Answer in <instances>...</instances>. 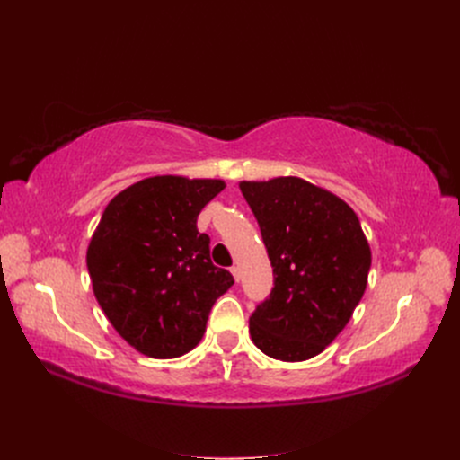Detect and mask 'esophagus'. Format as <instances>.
<instances>
[{
	"label": "esophagus",
	"instance_id": "obj_1",
	"mask_svg": "<svg viewBox=\"0 0 460 460\" xmlns=\"http://www.w3.org/2000/svg\"><path fill=\"white\" fill-rule=\"evenodd\" d=\"M230 272H232V276H234V280L240 282V269H238V267H232Z\"/></svg>",
	"mask_w": 460,
	"mask_h": 460
}]
</instances>
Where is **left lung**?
Here are the masks:
<instances>
[{
    "label": "left lung",
    "instance_id": "1",
    "mask_svg": "<svg viewBox=\"0 0 460 460\" xmlns=\"http://www.w3.org/2000/svg\"><path fill=\"white\" fill-rule=\"evenodd\" d=\"M259 222L274 288L249 316L259 349L286 363L323 353L363 299L372 253L353 208L297 176L240 182Z\"/></svg>",
    "mask_w": 460,
    "mask_h": 460
}]
</instances>
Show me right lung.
Returning a JSON list of instances; mask_svg holds the SVG:
<instances>
[{
  "label": "right lung",
  "mask_w": 460,
  "mask_h": 460,
  "mask_svg": "<svg viewBox=\"0 0 460 460\" xmlns=\"http://www.w3.org/2000/svg\"><path fill=\"white\" fill-rule=\"evenodd\" d=\"M225 180L151 176L109 201L86 252L93 296L119 336L153 358L196 347L215 301L234 284L211 262L201 208Z\"/></svg>",
  "instance_id": "1"
}]
</instances>
